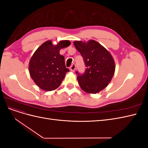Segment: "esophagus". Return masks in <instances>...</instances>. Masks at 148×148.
I'll list each match as a JSON object with an SVG mask.
<instances>
[{
  "mask_svg": "<svg viewBox=\"0 0 148 148\" xmlns=\"http://www.w3.org/2000/svg\"><path fill=\"white\" fill-rule=\"evenodd\" d=\"M75 69H76V65H75V64H73L72 65H71V66H70V69L71 71H74L75 70Z\"/></svg>",
  "mask_w": 148,
  "mask_h": 148,
  "instance_id": "obj_1",
  "label": "esophagus"
}]
</instances>
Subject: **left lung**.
<instances>
[{
	"instance_id": "left-lung-1",
	"label": "left lung",
	"mask_w": 148,
	"mask_h": 148,
	"mask_svg": "<svg viewBox=\"0 0 148 148\" xmlns=\"http://www.w3.org/2000/svg\"><path fill=\"white\" fill-rule=\"evenodd\" d=\"M73 44L83 57L86 66L83 74L76 72L79 86L88 93L100 92L107 86L114 75L115 65L112 56L95 40L86 42L76 41Z\"/></svg>"
}]
</instances>
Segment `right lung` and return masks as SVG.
<instances>
[{
	"label": "right lung",
	"instance_id": "obj_1",
	"mask_svg": "<svg viewBox=\"0 0 148 148\" xmlns=\"http://www.w3.org/2000/svg\"><path fill=\"white\" fill-rule=\"evenodd\" d=\"M70 44L68 40H64L53 45L49 40L39 46L31 57L29 63L30 76L42 90H55L63 81L66 73L69 71L65 66V58L59 52Z\"/></svg>",
	"mask_w": 148,
	"mask_h": 148
}]
</instances>
